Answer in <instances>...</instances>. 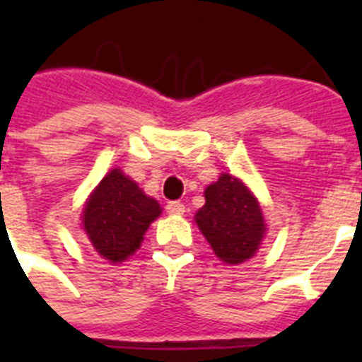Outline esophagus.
<instances>
[{"mask_svg": "<svg viewBox=\"0 0 362 362\" xmlns=\"http://www.w3.org/2000/svg\"><path fill=\"white\" fill-rule=\"evenodd\" d=\"M166 212L172 216H183L185 204L181 201H170V203H166Z\"/></svg>", "mask_w": 362, "mask_h": 362, "instance_id": "34e87169", "label": "esophagus"}]
</instances>
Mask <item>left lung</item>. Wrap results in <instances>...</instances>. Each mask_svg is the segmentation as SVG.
<instances>
[{"mask_svg":"<svg viewBox=\"0 0 362 362\" xmlns=\"http://www.w3.org/2000/svg\"><path fill=\"white\" fill-rule=\"evenodd\" d=\"M204 199L194 219L214 254L226 264L245 263L257 252L267 232L259 201L241 179L230 174H221L206 187Z\"/></svg>","mask_w":362,"mask_h":362,"instance_id":"1","label":"left lung"}]
</instances>
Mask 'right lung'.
I'll return each mask as SVG.
<instances>
[{
  "instance_id": "add662e5",
  "label": "right lung",
  "mask_w": 362,
  "mask_h": 362,
  "mask_svg": "<svg viewBox=\"0 0 362 362\" xmlns=\"http://www.w3.org/2000/svg\"><path fill=\"white\" fill-rule=\"evenodd\" d=\"M159 216L158 201L114 168L90 194L81 219L94 250L108 263H121L141 246L150 223Z\"/></svg>"
}]
</instances>
